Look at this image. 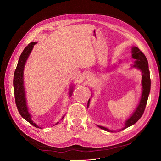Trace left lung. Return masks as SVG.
I'll return each instance as SVG.
<instances>
[{"instance_id":"left-lung-1","label":"left lung","mask_w":161,"mask_h":161,"mask_svg":"<svg viewBox=\"0 0 161 161\" xmlns=\"http://www.w3.org/2000/svg\"><path fill=\"white\" fill-rule=\"evenodd\" d=\"M131 58L133 59H135V61L134 62V64L131 65L130 69H136L142 72V81H141V84H142V94H141L139 103L137 107H136V108L129 118L125 120L124 124V127L121 128L119 131L123 130L134 125L140 119V118L144 114L150 91L151 82L150 78V71L148 69V60L147 58H146L144 53L139 50V48L136 46H133L131 47ZM114 66V68L117 66L115 64ZM90 100L91 99H89L88 103H87V108H89V106ZM97 125L101 129L107 131H109V132H114V131H115V130L109 129L104 127V126L99 125Z\"/></svg>"}]
</instances>
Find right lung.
Returning a JSON list of instances; mask_svg holds the SVG:
<instances>
[{"label": "right lung", "instance_id": "obj_1", "mask_svg": "<svg viewBox=\"0 0 161 161\" xmlns=\"http://www.w3.org/2000/svg\"><path fill=\"white\" fill-rule=\"evenodd\" d=\"M37 42H31L29 43L28 46L25 47V49L23 50V52L19 57L18 61V64L17 68L14 73L13 77V86H14V98H15V103L17 109L19 112V114L21 115L23 119H25L31 125H34L35 127L41 128V127L37 125L32 119L31 114L30 113L28 109V106L27 103V99H26V93L25 86H24V69L26 64V62L30 56V53L33 50V46L36 44ZM75 85H71L70 91H69V97H71L73 89H74ZM64 115H63L61 120L64 118ZM58 122L55 124H58Z\"/></svg>", "mask_w": 161, "mask_h": 161}]
</instances>
